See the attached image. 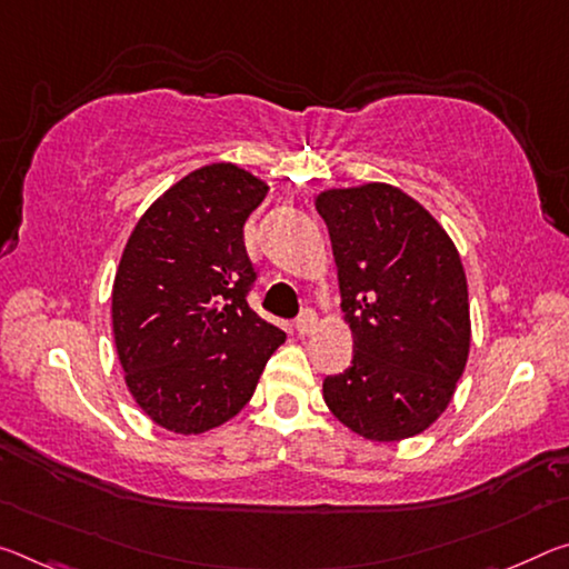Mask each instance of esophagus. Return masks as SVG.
Here are the masks:
<instances>
[{
	"label": "esophagus",
	"instance_id": "obj_1",
	"mask_svg": "<svg viewBox=\"0 0 569 569\" xmlns=\"http://www.w3.org/2000/svg\"><path fill=\"white\" fill-rule=\"evenodd\" d=\"M317 321H319V317H317V311L313 309H306L299 319H296V331L299 333H311L313 329H317Z\"/></svg>",
	"mask_w": 569,
	"mask_h": 569
}]
</instances>
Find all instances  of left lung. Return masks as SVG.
Masks as SVG:
<instances>
[{
	"label": "left lung",
	"instance_id": "left-lung-1",
	"mask_svg": "<svg viewBox=\"0 0 569 569\" xmlns=\"http://www.w3.org/2000/svg\"><path fill=\"white\" fill-rule=\"evenodd\" d=\"M317 210L355 337L351 367L323 380V400L367 440L418 436L448 408L471 347L461 256L426 207L392 184L327 189Z\"/></svg>",
	"mask_w": 569,
	"mask_h": 569
}]
</instances>
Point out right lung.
<instances>
[{"mask_svg": "<svg viewBox=\"0 0 569 569\" xmlns=\"http://www.w3.org/2000/svg\"><path fill=\"white\" fill-rule=\"evenodd\" d=\"M268 184L228 161L194 169L141 214L111 293L126 387L157 426L212 430L246 408L286 333L248 306L242 228Z\"/></svg>", "mask_w": 569, "mask_h": 569, "instance_id": "1", "label": "right lung"}]
</instances>
